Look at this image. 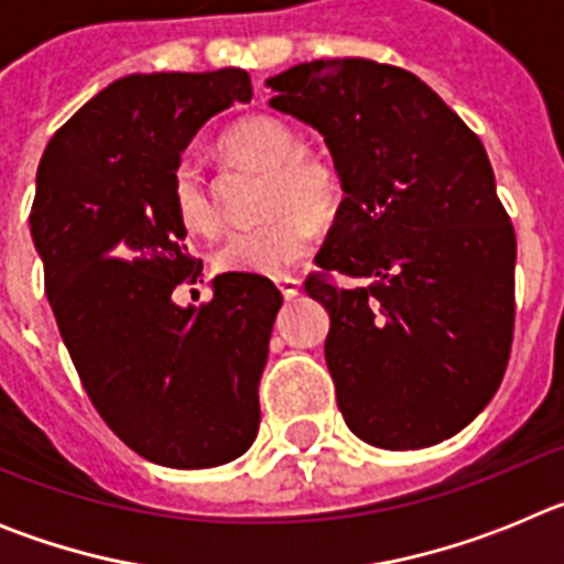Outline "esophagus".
<instances>
[{"instance_id":"esophagus-1","label":"esophagus","mask_w":564,"mask_h":564,"mask_svg":"<svg viewBox=\"0 0 564 564\" xmlns=\"http://www.w3.org/2000/svg\"><path fill=\"white\" fill-rule=\"evenodd\" d=\"M276 288L282 291V296L285 299H296L299 296V288H302V282H299L296 276H279L276 279Z\"/></svg>"}]
</instances>
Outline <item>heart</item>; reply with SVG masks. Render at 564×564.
<instances>
[{
  "label": "heart",
  "mask_w": 564,
  "mask_h": 564,
  "mask_svg": "<svg viewBox=\"0 0 564 564\" xmlns=\"http://www.w3.org/2000/svg\"><path fill=\"white\" fill-rule=\"evenodd\" d=\"M223 149L251 166L268 169L259 226L228 234L217 251V265L231 273L279 276L311 248L313 220L333 217L341 203V177L318 154L302 152V141L273 115H248L223 134ZM174 217L186 231L214 234L220 212L192 161L177 163L172 174Z\"/></svg>",
  "instance_id": "obj_1"
}]
</instances>
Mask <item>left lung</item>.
I'll return each instance as SVG.
<instances>
[{
  "label": "left lung",
  "mask_w": 564,
  "mask_h": 564,
  "mask_svg": "<svg viewBox=\"0 0 564 564\" xmlns=\"http://www.w3.org/2000/svg\"><path fill=\"white\" fill-rule=\"evenodd\" d=\"M271 104L325 138L344 200L322 271L336 401L378 449L457 435L495 398L514 336L517 237L488 154L435 89L392 64L318 58L268 78Z\"/></svg>",
  "instance_id": "8db88e82"
}]
</instances>
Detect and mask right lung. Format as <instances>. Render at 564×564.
Returning <instances> with one entry per match:
<instances>
[{
    "instance_id": "obj_1",
    "label": "right lung",
    "mask_w": 564,
    "mask_h": 564,
    "mask_svg": "<svg viewBox=\"0 0 564 564\" xmlns=\"http://www.w3.org/2000/svg\"><path fill=\"white\" fill-rule=\"evenodd\" d=\"M246 69L138 73L89 98L36 172L30 237L78 378L109 430L152 463L212 468L246 455L282 293L220 273L181 307L200 259L172 206V174L214 115L251 101Z\"/></svg>"
}]
</instances>
